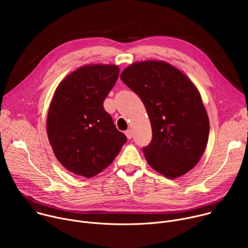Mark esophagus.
Wrapping results in <instances>:
<instances>
[{"mask_svg":"<svg viewBox=\"0 0 248 248\" xmlns=\"http://www.w3.org/2000/svg\"><path fill=\"white\" fill-rule=\"evenodd\" d=\"M124 134L126 135L127 139H131V137H132V131H131L130 129H127V130H125V131H124Z\"/></svg>","mask_w":248,"mask_h":248,"instance_id":"34e87169","label":"esophagus"}]
</instances>
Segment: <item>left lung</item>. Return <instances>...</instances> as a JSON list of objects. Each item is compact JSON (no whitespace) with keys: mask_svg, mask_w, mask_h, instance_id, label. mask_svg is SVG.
<instances>
[{"mask_svg":"<svg viewBox=\"0 0 248 248\" xmlns=\"http://www.w3.org/2000/svg\"><path fill=\"white\" fill-rule=\"evenodd\" d=\"M121 79L142 100L152 140L142 148L148 164L169 179L195 167L209 136V119L194 84L165 62H134Z\"/></svg>","mask_w":248,"mask_h":248,"instance_id":"left-lung-1","label":"left lung"}]
</instances>
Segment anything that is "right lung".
Here are the masks:
<instances>
[{
  "label": "right lung",
  "instance_id": "obj_1",
  "mask_svg": "<svg viewBox=\"0 0 248 248\" xmlns=\"http://www.w3.org/2000/svg\"><path fill=\"white\" fill-rule=\"evenodd\" d=\"M120 74L117 65H85L58 86L47 118V133L59 162L91 178L117 157L126 136L119 131L103 102Z\"/></svg>",
  "mask_w": 248,
  "mask_h": 248
}]
</instances>
